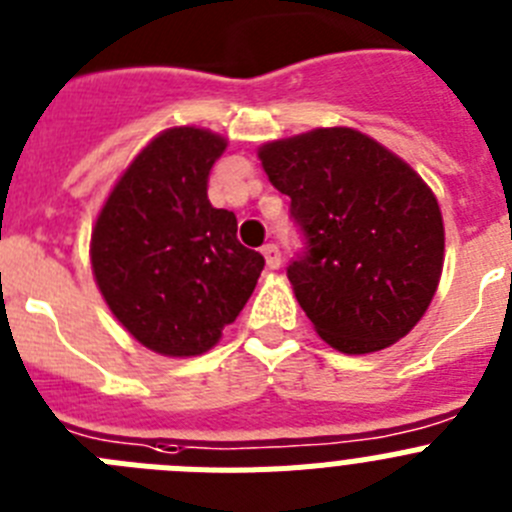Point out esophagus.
Returning a JSON list of instances; mask_svg holds the SVG:
<instances>
[{
    "mask_svg": "<svg viewBox=\"0 0 512 512\" xmlns=\"http://www.w3.org/2000/svg\"><path fill=\"white\" fill-rule=\"evenodd\" d=\"M261 253H264L266 266H269V269H279V264H282V253H279V248L274 246V243H269V246L261 248Z\"/></svg>",
    "mask_w": 512,
    "mask_h": 512,
    "instance_id": "34e87169",
    "label": "esophagus"
}]
</instances>
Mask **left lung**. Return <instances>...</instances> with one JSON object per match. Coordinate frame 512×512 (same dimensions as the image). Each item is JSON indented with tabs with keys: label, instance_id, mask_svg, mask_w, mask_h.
Here are the masks:
<instances>
[{
	"label": "left lung",
	"instance_id": "obj_1",
	"mask_svg": "<svg viewBox=\"0 0 512 512\" xmlns=\"http://www.w3.org/2000/svg\"><path fill=\"white\" fill-rule=\"evenodd\" d=\"M307 238L287 277L328 346L374 354L418 325L443 271L436 194L397 153L354 128H315L259 148Z\"/></svg>",
	"mask_w": 512,
	"mask_h": 512
}]
</instances>
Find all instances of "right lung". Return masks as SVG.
Segmentation results:
<instances>
[{
    "label": "right lung",
    "mask_w": 512,
    "mask_h": 512,
    "mask_svg": "<svg viewBox=\"0 0 512 512\" xmlns=\"http://www.w3.org/2000/svg\"><path fill=\"white\" fill-rule=\"evenodd\" d=\"M228 140L194 125L158 133L107 194L92 228V274L140 346L200 356L251 297L264 256L238 241V220L207 200Z\"/></svg>",
    "instance_id": "obj_1"
}]
</instances>
